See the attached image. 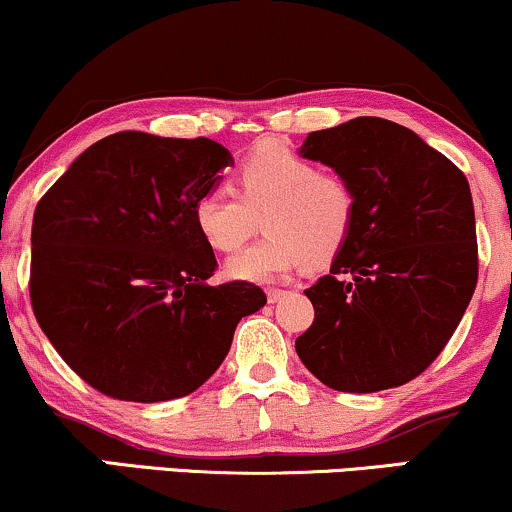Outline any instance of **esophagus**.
<instances>
[{
  "label": "esophagus",
  "mask_w": 512,
  "mask_h": 512,
  "mask_svg": "<svg viewBox=\"0 0 512 512\" xmlns=\"http://www.w3.org/2000/svg\"><path fill=\"white\" fill-rule=\"evenodd\" d=\"M286 295H288L286 290H278V288H269V290H267V300H269L271 304L278 302V300H283V297H286Z\"/></svg>",
  "instance_id": "obj_1"
}]
</instances>
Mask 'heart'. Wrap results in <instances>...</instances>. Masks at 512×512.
<instances>
[{
  "mask_svg": "<svg viewBox=\"0 0 512 512\" xmlns=\"http://www.w3.org/2000/svg\"><path fill=\"white\" fill-rule=\"evenodd\" d=\"M238 196L208 189L193 205L200 238L217 252H234L260 219V238L226 262L238 281L271 283L290 269L328 267L357 222V191L338 172H323L286 146L255 148L238 167Z\"/></svg>",
  "mask_w": 512,
  "mask_h": 512,
  "instance_id": "1",
  "label": "heart"
}]
</instances>
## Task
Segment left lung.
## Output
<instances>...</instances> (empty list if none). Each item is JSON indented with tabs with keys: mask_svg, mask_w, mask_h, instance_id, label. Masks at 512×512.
<instances>
[{
	"mask_svg": "<svg viewBox=\"0 0 512 512\" xmlns=\"http://www.w3.org/2000/svg\"><path fill=\"white\" fill-rule=\"evenodd\" d=\"M307 160L357 191L352 236L304 290L314 323L295 340L302 364L338 392H380L439 357L477 286L475 210L465 174L409 127L354 118L312 132Z\"/></svg>",
	"mask_w": 512,
	"mask_h": 512,
	"instance_id": "left-lung-1",
	"label": "left lung"
}]
</instances>
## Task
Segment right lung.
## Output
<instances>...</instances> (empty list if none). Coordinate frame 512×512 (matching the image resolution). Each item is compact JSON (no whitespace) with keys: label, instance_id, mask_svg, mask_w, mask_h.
Segmentation results:
<instances>
[{"label":"right lung","instance_id":"obj_1","mask_svg":"<svg viewBox=\"0 0 512 512\" xmlns=\"http://www.w3.org/2000/svg\"><path fill=\"white\" fill-rule=\"evenodd\" d=\"M234 158L217 141L118 132L89 146L32 217V312L84 383L167 401L217 371L260 286H212L215 252L193 222Z\"/></svg>","mask_w":512,"mask_h":512}]
</instances>
